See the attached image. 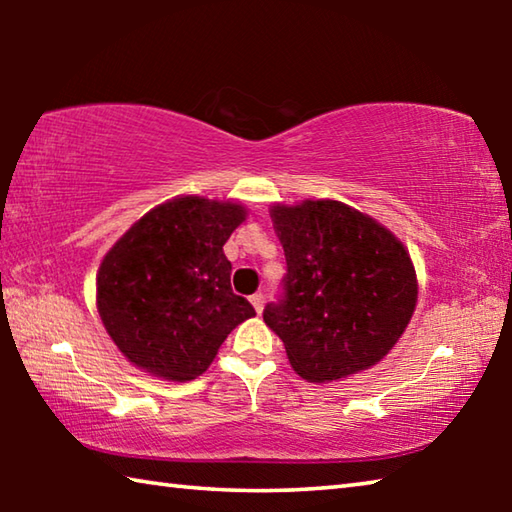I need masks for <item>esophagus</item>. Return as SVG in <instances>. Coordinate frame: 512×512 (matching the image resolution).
<instances>
[{
    "mask_svg": "<svg viewBox=\"0 0 512 512\" xmlns=\"http://www.w3.org/2000/svg\"><path fill=\"white\" fill-rule=\"evenodd\" d=\"M250 305L255 307L257 314H262V309H264V296H262V293H255V296H250Z\"/></svg>",
    "mask_w": 512,
    "mask_h": 512,
    "instance_id": "esophagus-1",
    "label": "esophagus"
}]
</instances>
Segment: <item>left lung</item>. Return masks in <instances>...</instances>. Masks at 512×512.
<instances>
[{
    "instance_id": "obj_1",
    "label": "left lung",
    "mask_w": 512,
    "mask_h": 512,
    "mask_svg": "<svg viewBox=\"0 0 512 512\" xmlns=\"http://www.w3.org/2000/svg\"><path fill=\"white\" fill-rule=\"evenodd\" d=\"M271 219L287 275L264 323L282 339L291 368L325 384L375 366L418 302L409 250L368 214L329 198L277 203Z\"/></svg>"
}]
</instances>
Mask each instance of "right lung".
I'll return each instance as SVG.
<instances>
[{"label": "right lung", "mask_w": 512, "mask_h": 512, "mask_svg": "<svg viewBox=\"0 0 512 512\" xmlns=\"http://www.w3.org/2000/svg\"><path fill=\"white\" fill-rule=\"evenodd\" d=\"M246 207L178 196L153 207L112 246L97 273V309L119 352L144 372L189 381L255 316L232 293L223 244Z\"/></svg>", "instance_id": "add662e5"}]
</instances>
